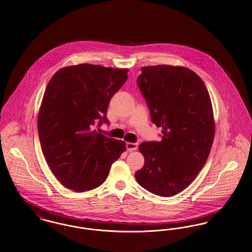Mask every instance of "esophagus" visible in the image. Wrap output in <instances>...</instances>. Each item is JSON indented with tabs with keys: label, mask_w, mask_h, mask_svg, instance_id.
I'll use <instances>...</instances> for the list:
<instances>
[{
	"label": "esophagus",
	"mask_w": 252,
	"mask_h": 252,
	"mask_svg": "<svg viewBox=\"0 0 252 252\" xmlns=\"http://www.w3.org/2000/svg\"><path fill=\"white\" fill-rule=\"evenodd\" d=\"M126 148L129 152H132V151H135L137 148H138V144L137 143H131V142H128L126 143Z\"/></svg>",
	"instance_id": "34e87169"
}]
</instances>
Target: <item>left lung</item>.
I'll return each mask as SVG.
<instances>
[{"label":"left lung","mask_w":252,"mask_h":252,"mask_svg":"<svg viewBox=\"0 0 252 252\" xmlns=\"http://www.w3.org/2000/svg\"><path fill=\"white\" fill-rule=\"evenodd\" d=\"M141 72L136 82L162 139L139 145L145 162L135 179L148 191L171 197L196 178L209 158L215 131L212 101L189 68L155 65Z\"/></svg>","instance_id":"left-lung-1"}]
</instances>
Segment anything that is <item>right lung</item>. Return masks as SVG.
<instances>
[{"label": "right lung", "mask_w": 252, "mask_h": 252, "mask_svg": "<svg viewBox=\"0 0 252 252\" xmlns=\"http://www.w3.org/2000/svg\"><path fill=\"white\" fill-rule=\"evenodd\" d=\"M128 71L86 63L64 67L45 89L38 118L41 151L57 179L72 190L101 185L126 150L124 141L107 137L94 126L109 124L107 108Z\"/></svg>", "instance_id": "1"}]
</instances>
